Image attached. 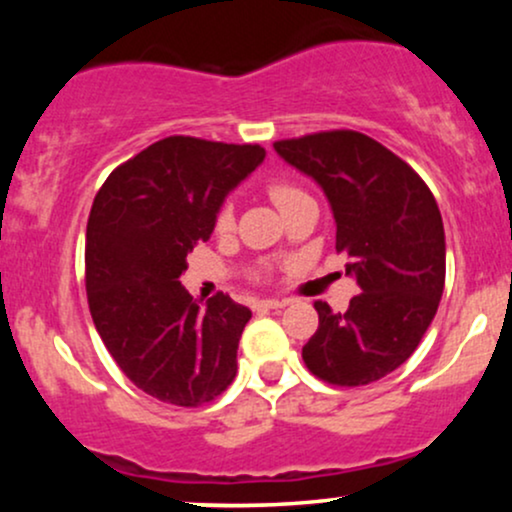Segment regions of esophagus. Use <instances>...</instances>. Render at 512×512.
<instances>
[{"instance_id":"34e87169","label":"esophagus","mask_w":512,"mask_h":512,"mask_svg":"<svg viewBox=\"0 0 512 512\" xmlns=\"http://www.w3.org/2000/svg\"><path fill=\"white\" fill-rule=\"evenodd\" d=\"M289 301H284V298H264V301H257L255 308L257 310H276V308H286Z\"/></svg>"}]
</instances>
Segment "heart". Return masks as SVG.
Instances as JSON below:
<instances>
[{"label":"heart","mask_w":512,"mask_h":512,"mask_svg":"<svg viewBox=\"0 0 512 512\" xmlns=\"http://www.w3.org/2000/svg\"><path fill=\"white\" fill-rule=\"evenodd\" d=\"M296 192H298L296 187L286 185V182H272V185H269V197L274 199L276 207H281V204H284L286 199H291L293 195H296ZM231 221H233V209L226 204V207L219 211V219H216V226L228 228V226H231Z\"/></svg>","instance_id":"heart-1"}]
</instances>
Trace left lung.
I'll return each mask as SVG.
<instances>
[{
  "mask_svg": "<svg viewBox=\"0 0 512 512\" xmlns=\"http://www.w3.org/2000/svg\"><path fill=\"white\" fill-rule=\"evenodd\" d=\"M289 166L313 178L337 223V250L361 293L346 313L317 301V332L303 361L342 387L385 378L414 354L445 286V231L426 182L402 158L351 129L276 142Z\"/></svg>",
  "mask_w": 512,
  "mask_h": 512,
  "instance_id": "left-lung-1",
  "label": "left lung"
}]
</instances>
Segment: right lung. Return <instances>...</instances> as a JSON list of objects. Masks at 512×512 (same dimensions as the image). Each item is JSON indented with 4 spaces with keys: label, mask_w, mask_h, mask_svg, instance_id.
Returning a JSON list of instances; mask_svg holds the SVG:
<instances>
[{
    "label": "right lung",
    "mask_w": 512,
    "mask_h": 512,
    "mask_svg": "<svg viewBox=\"0 0 512 512\" xmlns=\"http://www.w3.org/2000/svg\"><path fill=\"white\" fill-rule=\"evenodd\" d=\"M267 156L257 144L168 137L115 168L86 226L93 325L122 373L178 407L219 397L238 370L250 308L216 293L192 301L180 274L216 216Z\"/></svg>",
    "instance_id": "add662e5"
}]
</instances>
